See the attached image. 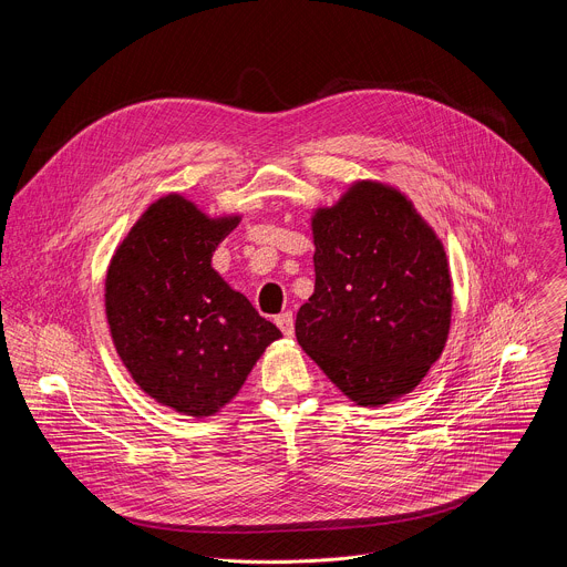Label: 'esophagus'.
Masks as SVG:
<instances>
[{
    "mask_svg": "<svg viewBox=\"0 0 567 567\" xmlns=\"http://www.w3.org/2000/svg\"><path fill=\"white\" fill-rule=\"evenodd\" d=\"M276 326L280 328V332L285 337H293V313L291 311H285L280 316H276Z\"/></svg>",
    "mask_w": 567,
    "mask_h": 567,
    "instance_id": "esophagus-1",
    "label": "esophagus"
}]
</instances>
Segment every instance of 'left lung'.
<instances>
[{
	"label": "left lung",
	"instance_id": "8db88e82",
	"mask_svg": "<svg viewBox=\"0 0 567 567\" xmlns=\"http://www.w3.org/2000/svg\"><path fill=\"white\" fill-rule=\"evenodd\" d=\"M313 293L296 313L300 348L357 406L409 394L440 359L453 285L442 239L413 202L357 182L311 217Z\"/></svg>",
	"mask_w": 567,
	"mask_h": 567
}]
</instances>
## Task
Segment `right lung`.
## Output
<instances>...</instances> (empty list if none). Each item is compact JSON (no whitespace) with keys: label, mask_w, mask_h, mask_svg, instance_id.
Here are the masks:
<instances>
[{"label":"right lung","mask_w":567,"mask_h":567,"mask_svg":"<svg viewBox=\"0 0 567 567\" xmlns=\"http://www.w3.org/2000/svg\"><path fill=\"white\" fill-rule=\"evenodd\" d=\"M239 215L208 217L182 195L147 206L105 280L114 348L161 406L210 417L245 385L280 330L210 267Z\"/></svg>","instance_id":"add662e5"}]
</instances>
